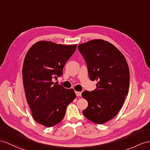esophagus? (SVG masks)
<instances>
[{
    "mask_svg": "<svg viewBox=\"0 0 150 150\" xmlns=\"http://www.w3.org/2000/svg\"><path fill=\"white\" fill-rule=\"evenodd\" d=\"M76 95L77 96H81V92H76Z\"/></svg>",
    "mask_w": 150,
    "mask_h": 150,
    "instance_id": "34e87169",
    "label": "esophagus"
}]
</instances>
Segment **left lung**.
Wrapping results in <instances>:
<instances>
[{
	"instance_id": "left-lung-1",
	"label": "left lung",
	"mask_w": 150,
	"mask_h": 150,
	"mask_svg": "<svg viewBox=\"0 0 150 150\" xmlns=\"http://www.w3.org/2000/svg\"><path fill=\"white\" fill-rule=\"evenodd\" d=\"M78 48L86 62L90 80L97 81L96 90L82 93L88 103L83 114L93 123L103 124L122 107L129 92V66L123 54L104 40H92Z\"/></svg>"
}]
</instances>
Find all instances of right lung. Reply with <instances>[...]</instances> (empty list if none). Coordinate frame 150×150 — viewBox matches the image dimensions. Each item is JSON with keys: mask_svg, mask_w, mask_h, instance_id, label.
<instances>
[{"mask_svg": "<svg viewBox=\"0 0 150 150\" xmlns=\"http://www.w3.org/2000/svg\"><path fill=\"white\" fill-rule=\"evenodd\" d=\"M76 46L39 41L32 46L25 57L22 76L25 96L33 118L45 127L60 123L67 105L76 97L74 90L53 82L62 75L64 65Z\"/></svg>", "mask_w": 150, "mask_h": 150, "instance_id": "add662e5", "label": "right lung"}]
</instances>
